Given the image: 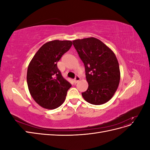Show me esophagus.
I'll use <instances>...</instances> for the list:
<instances>
[{
    "mask_svg": "<svg viewBox=\"0 0 150 150\" xmlns=\"http://www.w3.org/2000/svg\"><path fill=\"white\" fill-rule=\"evenodd\" d=\"M79 80H80V77H79V76H76L75 77L74 80V83H78Z\"/></svg>",
    "mask_w": 150,
    "mask_h": 150,
    "instance_id": "34e87169",
    "label": "esophagus"
}]
</instances>
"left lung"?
<instances>
[{"label": "left lung", "mask_w": 150, "mask_h": 150, "mask_svg": "<svg viewBox=\"0 0 150 150\" xmlns=\"http://www.w3.org/2000/svg\"><path fill=\"white\" fill-rule=\"evenodd\" d=\"M84 63L88 88L82 93L85 100L94 105L106 103L113 96L120 83V71L115 53L94 38L72 41Z\"/></svg>", "instance_id": "left-lung-1"}]
</instances>
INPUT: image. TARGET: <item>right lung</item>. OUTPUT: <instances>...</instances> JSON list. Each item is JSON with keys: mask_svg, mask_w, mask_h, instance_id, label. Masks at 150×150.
Instances as JSON below:
<instances>
[{"mask_svg": "<svg viewBox=\"0 0 150 150\" xmlns=\"http://www.w3.org/2000/svg\"><path fill=\"white\" fill-rule=\"evenodd\" d=\"M72 44L71 40H54L44 44L28 66L27 82L32 97L40 106L56 109L64 103L71 84L57 66Z\"/></svg>", "mask_w": 150, "mask_h": 150, "instance_id": "add662e5", "label": "right lung"}]
</instances>
